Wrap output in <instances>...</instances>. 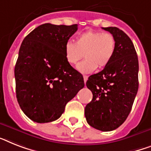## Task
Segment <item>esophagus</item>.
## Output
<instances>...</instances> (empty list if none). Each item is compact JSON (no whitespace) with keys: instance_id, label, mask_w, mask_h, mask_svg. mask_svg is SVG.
I'll use <instances>...</instances> for the list:
<instances>
[{"instance_id":"obj_1","label":"esophagus","mask_w":151,"mask_h":151,"mask_svg":"<svg viewBox=\"0 0 151 151\" xmlns=\"http://www.w3.org/2000/svg\"><path fill=\"white\" fill-rule=\"evenodd\" d=\"M83 78H84V83H86V81H88V76H86V75H84L83 76Z\"/></svg>"}]
</instances>
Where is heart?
Instances as JSON below:
<instances>
[{
	"instance_id": "heart-1",
	"label": "heart",
	"mask_w": 151,
	"mask_h": 151,
	"mask_svg": "<svg viewBox=\"0 0 151 151\" xmlns=\"http://www.w3.org/2000/svg\"><path fill=\"white\" fill-rule=\"evenodd\" d=\"M116 39L109 32L88 31L82 32L76 39L75 43L67 42L64 48L66 60L69 64L76 65L83 57L86 58L77 67L82 73H90L99 67H107L116 52Z\"/></svg>"
}]
</instances>
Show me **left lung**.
<instances>
[{
    "mask_svg": "<svg viewBox=\"0 0 151 151\" xmlns=\"http://www.w3.org/2000/svg\"><path fill=\"white\" fill-rule=\"evenodd\" d=\"M116 39V52L101 71L91 75L86 85L93 99L84 109L88 123L107 132L125 122L137 94L139 63L130 38L116 27L102 28Z\"/></svg>",
    "mask_w": 151,
    "mask_h": 151,
    "instance_id": "left-lung-1",
    "label": "left lung"
}]
</instances>
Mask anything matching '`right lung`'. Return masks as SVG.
Masks as SVG:
<instances>
[{
	"label": "right lung",
	"instance_id": "1",
	"mask_svg": "<svg viewBox=\"0 0 151 151\" xmlns=\"http://www.w3.org/2000/svg\"><path fill=\"white\" fill-rule=\"evenodd\" d=\"M78 24H41L24 38L14 67L16 97L34 122L61 116L65 106L84 87L83 76L67 63L65 45Z\"/></svg>",
	"mask_w": 151,
	"mask_h": 151
}]
</instances>
